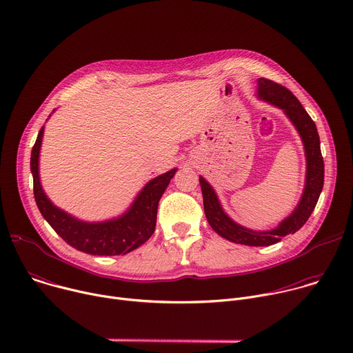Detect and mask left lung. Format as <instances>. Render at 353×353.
Returning <instances> with one entry per match:
<instances>
[{
	"label": "left lung",
	"instance_id": "left-lung-1",
	"mask_svg": "<svg viewBox=\"0 0 353 353\" xmlns=\"http://www.w3.org/2000/svg\"><path fill=\"white\" fill-rule=\"evenodd\" d=\"M257 94L261 100H265V102L282 109L299 131L301 141H303L307 161V173L305 191L296 210L292 212V215L283 219L278 228L272 230H251L237 225L223 212L214 188L204 177H199V184L201 190H203L205 216L210 226L219 236L237 244L265 247L278 243L286 234L297 232L307 222L316 208L324 185V161L320 149V137L316 123L312 120V117L307 114V112L300 105L296 96L289 89L271 79L260 78Z\"/></svg>",
	"mask_w": 353,
	"mask_h": 353
}]
</instances>
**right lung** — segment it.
<instances>
[{"label": "right lung", "instance_id": "1", "mask_svg": "<svg viewBox=\"0 0 353 353\" xmlns=\"http://www.w3.org/2000/svg\"><path fill=\"white\" fill-rule=\"evenodd\" d=\"M44 127L40 128L32 148L30 170L33 174V194L43 218L71 247L92 256H124L143 244L155 232L159 199L168 188L177 169L150 180L137 195L130 210L117 219L88 223L52 204L40 184L39 154Z\"/></svg>", "mask_w": 353, "mask_h": 353}]
</instances>
